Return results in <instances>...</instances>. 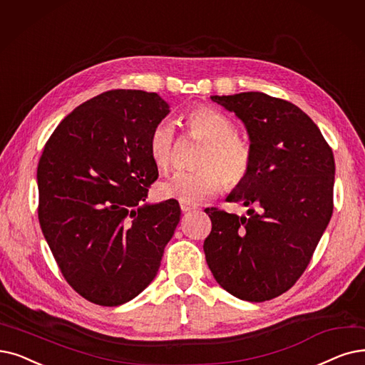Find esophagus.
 <instances>
[{
	"instance_id": "esophagus-1",
	"label": "esophagus",
	"mask_w": 365,
	"mask_h": 365,
	"mask_svg": "<svg viewBox=\"0 0 365 365\" xmlns=\"http://www.w3.org/2000/svg\"><path fill=\"white\" fill-rule=\"evenodd\" d=\"M180 209L183 213H187V212H192L195 210V205H191V204H186V202H180Z\"/></svg>"
}]
</instances>
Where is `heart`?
<instances>
[{"label": "heart", "mask_w": 365, "mask_h": 365, "mask_svg": "<svg viewBox=\"0 0 365 365\" xmlns=\"http://www.w3.org/2000/svg\"><path fill=\"white\" fill-rule=\"evenodd\" d=\"M187 131L204 148L194 171H178L158 185V194L167 200L194 204L213 197L222 183L237 186L246 180L253 165L249 141L234 134L230 118L210 106H198L186 115ZM176 152V131L170 120L158 122L149 137V153L155 165L165 171Z\"/></svg>", "instance_id": "heart-1"}]
</instances>
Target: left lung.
<instances>
[{
  "label": "left lung",
  "mask_w": 365,
  "mask_h": 365,
  "mask_svg": "<svg viewBox=\"0 0 365 365\" xmlns=\"http://www.w3.org/2000/svg\"><path fill=\"white\" fill-rule=\"evenodd\" d=\"M210 98L246 126L253 165L227 200L253 209L247 217L204 210L212 220L205 261L231 295L262 303L292 288L312 259L332 215L334 155L289 101L262 92Z\"/></svg>",
  "instance_id": "obj_1"
}]
</instances>
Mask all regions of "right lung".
Returning <instances> with one entry per match:
<instances>
[{
  "instance_id": "add662e5",
  "label": "right lung",
  "mask_w": 365,
  "mask_h": 365,
  "mask_svg": "<svg viewBox=\"0 0 365 365\" xmlns=\"http://www.w3.org/2000/svg\"><path fill=\"white\" fill-rule=\"evenodd\" d=\"M168 113L155 92L107 91L76 107L44 146L40 227L62 276L93 304L120 306L143 291L180 220L178 201L146 202L158 179L149 137Z\"/></svg>"
}]
</instances>
